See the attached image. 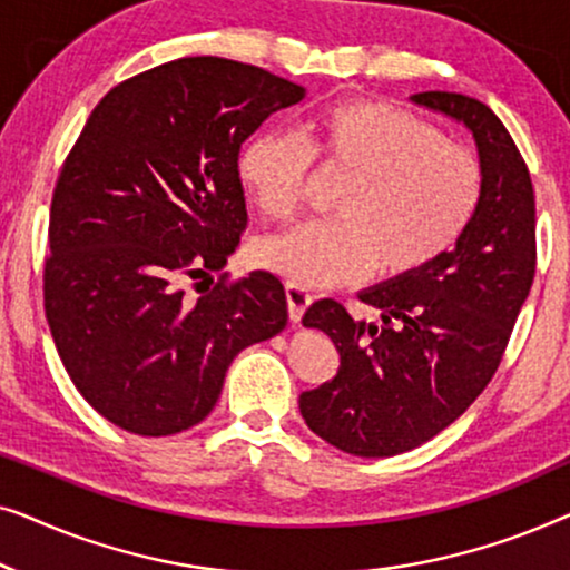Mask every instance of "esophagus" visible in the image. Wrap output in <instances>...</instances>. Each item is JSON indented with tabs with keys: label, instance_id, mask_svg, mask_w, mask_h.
Wrapping results in <instances>:
<instances>
[{
	"label": "esophagus",
	"instance_id": "obj_1",
	"mask_svg": "<svg viewBox=\"0 0 570 570\" xmlns=\"http://www.w3.org/2000/svg\"><path fill=\"white\" fill-rule=\"evenodd\" d=\"M285 301H287V316H291L293 324H298L314 298H311V293L303 291V287L287 283L285 285Z\"/></svg>",
	"mask_w": 570,
	"mask_h": 570
}]
</instances>
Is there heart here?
I'll list each match as a JSON object with an SVG mask.
<instances>
[{"label": "heart", "instance_id": "1", "mask_svg": "<svg viewBox=\"0 0 570 570\" xmlns=\"http://www.w3.org/2000/svg\"><path fill=\"white\" fill-rule=\"evenodd\" d=\"M308 142L264 131L238 158L246 191L269 220L298 215L314 160L347 176L332 223H314L256 248V262L298 287H332L373 272L404 279L456 244L482 191L478 158L420 116L379 100H340L308 121Z\"/></svg>", "mask_w": 570, "mask_h": 570}]
</instances>
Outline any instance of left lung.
<instances>
[{
  "mask_svg": "<svg viewBox=\"0 0 570 570\" xmlns=\"http://www.w3.org/2000/svg\"><path fill=\"white\" fill-rule=\"evenodd\" d=\"M412 104L472 131L482 191L439 262L357 293L381 324L353 318L332 298L303 316V326L330 334L340 371L301 394V415L353 456L402 454L454 423L493 379L534 279V189L509 129L459 92H417Z\"/></svg>",
  "mask_w": 570,
  "mask_h": 570,
  "instance_id": "1",
  "label": "left lung"
}]
</instances>
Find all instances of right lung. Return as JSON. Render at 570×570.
<instances>
[{"label": "right lung", "mask_w": 570, "mask_h": 570, "mask_svg": "<svg viewBox=\"0 0 570 570\" xmlns=\"http://www.w3.org/2000/svg\"><path fill=\"white\" fill-rule=\"evenodd\" d=\"M301 85L220 57L131 77L92 108L61 166L43 306L88 404L137 435L189 431L213 412L240 350L287 324L285 287L220 272L246 228L240 145ZM199 278V296L183 285Z\"/></svg>", "instance_id": "1"}]
</instances>
